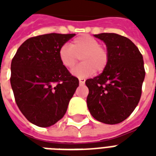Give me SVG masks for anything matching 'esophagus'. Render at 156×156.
<instances>
[{"label": "esophagus", "mask_w": 156, "mask_h": 156, "mask_svg": "<svg viewBox=\"0 0 156 156\" xmlns=\"http://www.w3.org/2000/svg\"><path fill=\"white\" fill-rule=\"evenodd\" d=\"M85 83V79L84 78H79V84L83 85Z\"/></svg>", "instance_id": "obj_1"}]
</instances>
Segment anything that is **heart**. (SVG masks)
Wrapping results in <instances>:
<instances>
[{"mask_svg":"<svg viewBox=\"0 0 156 156\" xmlns=\"http://www.w3.org/2000/svg\"><path fill=\"white\" fill-rule=\"evenodd\" d=\"M80 56L83 62L72 70V73L78 78L89 77L95 71L101 73L107 68L109 60L107 48L88 35L76 37L70 45H62L58 51L59 60L66 68H73Z\"/></svg>","mask_w":156,"mask_h":156,"instance_id":"heart-1","label":"heart"}]
</instances>
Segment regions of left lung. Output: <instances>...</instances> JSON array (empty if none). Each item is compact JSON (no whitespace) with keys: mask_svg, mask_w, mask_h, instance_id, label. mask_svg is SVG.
<instances>
[{"mask_svg":"<svg viewBox=\"0 0 156 156\" xmlns=\"http://www.w3.org/2000/svg\"><path fill=\"white\" fill-rule=\"evenodd\" d=\"M95 37L105 42L109 60L101 74L88 78L87 105L99 122L116 124L126 119L140 102L145 76L143 56L127 37L100 33Z\"/></svg>","mask_w":156,"mask_h":156,"instance_id":"1","label":"left lung"}]
</instances>
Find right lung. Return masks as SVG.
Returning a JSON list of instances; mask_svg holds the SVG:
<instances>
[{"label": "right lung", "mask_w": 156, "mask_h": 156, "mask_svg": "<svg viewBox=\"0 0 156 156\" xmlns=\"http://www.w3.org/2000/svg\"><path fill=\"white\" fill-rule=\"evenodd\" d=\"M75 34L50 33L26 40L11 64V85L16 105L27 120L49 127L64 116L79 85L62 65L58 51Z\"/></svg>", "instance_id": "obj_1"}]
</instances>
